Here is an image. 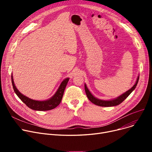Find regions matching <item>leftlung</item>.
I'll return each instance as SVG.
<instances>
[{"mask_svg": "<svg viewBox=\"0 0 152 152\" xmlns=\"http://www.w3.org/2000/svg\"><path fill=\"white\" fill-rule=\"evenodd\" d=\"M139 76L137 77V81L135 82V84L131 87V88L121 95L120 96L118 97L116 99H112V100H100L99 99H97L96 97H95L94 95L91 94V92L89 91V90L87 88V86L86 84H84V89L86 91V94L87 95V98L89 99V100L92 102L94 104L100 106V107H113V106H116L120 104L121 103H122L129 95L131 94V93L135 89V87H136L138 81H139Z\"/></svg>", "mask_w": 152, "mask_h": 152, "instance_id": "left-lung-1", "label": "left lung"}]
</instances>
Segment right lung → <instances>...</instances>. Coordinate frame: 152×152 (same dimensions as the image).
Returning <instances> with one entry per match:
<instances>
[{
    "mask_svg": "<svg viewBox=\"0 0 152 152\" xmlns=\"http://www.w3.org/2000/svg\"><path fill=\"white\" fill-rule=\"evenodd\" d=\"M68 81V77L64 79L61 82V84L60 85L57 92H55V94L50 99L44 101H39L29 99L28 97L25 96V95L22 94L21 93H20V92H19V91L17 89V88L16 87L14 84L13 76L12 74V83L13 87V90L15 94L17 95V96L20 98V99H21V100L25 103V104L26 105L27 107H28L29 108L32 110L37 111H47L52 110L57 107L61 101L64 91H65V87L67 85Z\"/></svg>",
    "mask_w": 152,
    "mask_h": 152,
    "instance_id": "obj_1",
    "label": "right lung"
}]
</instances>
